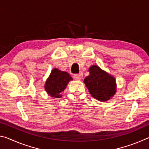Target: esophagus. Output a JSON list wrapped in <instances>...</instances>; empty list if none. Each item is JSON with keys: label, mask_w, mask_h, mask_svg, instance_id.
Returning a JSON list of instances; mask_svg holds the SVG:
<instances>
[{"label": "esophagus", "mask_w": 149, "mask_h": 149, "mask_svg": "<svg viewBox=\"0 0 149 149\" xmlns=\"http://www.w3.org/2000/svg\"><path fill=\"white\" fill-rule=\"evenodd\" d=\"M81 77H82V75L81 74H75L74 75V78L76 80H80L81 79Z\"/></svg>", "instance_id": "obj_1"}]
</instances>
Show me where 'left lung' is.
<instances>
[{
    "label": "left lung",
    "instance_id": "left-lung-1",
    "mask_svg": "<svg viewBox=\"0 0 149 149\" xmlns=\"http://www.w3.org/2000/svg\"><path fill=\"white\" fill-rule=\"evenodd\" d=\"M90 74L85 78L84 83L90 94L100 101L109 100L116 93L115 79L97 65H92L89 69Z\"/></svg>",
    "mask_w": 149,
    "mask_h": 149
}]
</instances>
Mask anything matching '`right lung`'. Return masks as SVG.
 <instances>
[{
	"instance_id": "add662e5",
	"label": "right lung",
	"mask_w": 149,
	"mask_h": 149,
	"mask_svg": "<svg viewBox=\"0 0 149 149\" xmlns=\"http://www.w3.org/2000/svg\"><path fill=\"white\" fill-rule=\"evenodd\" d=\"M70 80H72V78L68 73L54 68L47 80L45 85V91L52 97L60 98Z\"/></svg>"
}]
</instances>
